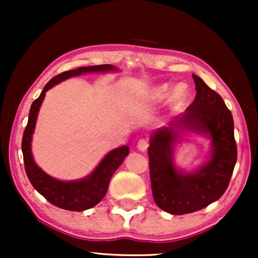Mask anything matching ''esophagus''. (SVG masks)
I'll use <instances>...</instances> for the list:
<instances>
[{
	"instance_id": "esophagus-1",
	"label": "esophagus",
	"mask_w": 258,
	"mask_h": 258,
	"mask_svg": "<svg viewBox=\"0 0 258 258\" xmlns=\"http://www.w3.org/2000/svg\"><path fill=\"white\" fill-rule=\"evenodd\" d=\"M148 147H149V141L147 139H141L139 141V143H137V148H139V150L141 151H146L148 149Z\"/></svg>"
}]
</instances>
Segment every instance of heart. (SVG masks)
<instances>
[{
    "label": "heart",
    "instance_id": "heart-1",
    "mask_svg": "<svg viewBox=\"0 0 258 258\" xmlns=\"http://www.w3.org/2000/svg\"><path fill=\"white\" fill-rule=\"evenodd\" d=\"M170 93V86L169 84H162V86L155 88L153 90V94H151V97H153L154 101L162 102L167 100ZM186 96H188V87L184 83H179L172 90L171 102L174 103L175 107H179L185 101Z\"/></svg>",
    "mask_w": 258,
    "mask_h": 258
}]
</instances>
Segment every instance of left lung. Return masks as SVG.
<instances>
[{
	"label": "left lung",
	"instance_id": "1",
	"mask_svg": "<svg viewBox=\"0 0 258 258\" xmlns=\"http://www.w3.org/2000/svg\"><path fill=\"white\" fill-rule=\"evenodd\" d=\"M192 79L196 84L195 100L171 125L208 133L213 141L211 161L191 174L176 171L171 160L172 143L177 138L172 126L158 129L148 148L154 201L172 215L194 213L220 199L228 188L237 160L230 110L203 80L196 75Z\"/></svg>",
	"mask_w": 258,
	"mask_h": 258
}]
</instances>
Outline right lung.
I'll use <instances>...</instances> for the list:
<instances>
[{
  "instance_id": "add662e5",
  "label": "right lung",
  "mask_w": 258,
  "mask_h": 258,
  "mask_svg": "<svg viewBox=\"0 0 258 258\" xmlns=\"http://www.w3.org/2000/svg\"><path fill=\"white\" fill-rule=\"evenodd\" d=\"M111 64H101L91 67H81V68L68 70V72L58 74L45 84L40 96L33 102L29 111V118L22 137V153L24 161V169L29 181L35 189L44 197L48 202L61 209L70 211H83L90 209L101 202L107 194L109 182L111 176L122 164L126 155L129 154V148L123 146L110 151L105 156L98 167L88 176L87 178L75 182H62L55 179L42 171L35 164L31 155V135H33L35 124H36L37 112L40 110L41 103L48 91L55 84L64 81L72 76H77L84 73H100L115 70Z\"/></svg>"
}]
</instances>
